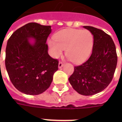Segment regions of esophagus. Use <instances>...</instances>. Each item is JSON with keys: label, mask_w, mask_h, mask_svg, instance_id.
<instances>
[{"label": "esophagus", "mask_w": 122, "mask_h": 122, "mask_svg": "<svg viewBox=\"0 0 122 122\" xmlns=\"http://www.w3.org/2000/svg\"><path fill=\"white\" fill-rule=\"evenodd\" d=\"M63 65H64V64H63L62 62H59V65H58V67H59V68H62V67L63 66Z\"/></svg>", "instance_id": "34e87169"}]
</instances>
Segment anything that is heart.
<instances>
[{"label": "heart", "mask_w": 122, "mask_h": 122, "mask_svg": "<svg viewBox=\"0 0 122 122\" xmlns=\"http://www.w3.org/2000/svg\"><path fill=\"white\" fill-rule=\"evenodd\" d=\"M54 57L65 54L75 64H81L89 57L92 51L94 36L87 30L66 29L56 33L54 40L47 42Z\"/></svg>", "instance_id": "1"}]
</instances>
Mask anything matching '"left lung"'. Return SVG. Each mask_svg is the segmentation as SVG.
<instances>
[{"instance_id": "8db88e82", "label": "left lung", "mask_w": 122, "mask_h": 122, "mask_svg": "<svg viewBox=\"0 0 122 122\" xmlns=\"http://www.w3.org/2000/svg\"><path fill=\"white\" fill-rule=\"evenodd\" d=\"M83 27L94 36L92 54L86 62L74 67V72L68 80L80 94L92 96L103 91L112 81L117 65V55L110 35L92 26Z\"/></svg>"}]
</instances>
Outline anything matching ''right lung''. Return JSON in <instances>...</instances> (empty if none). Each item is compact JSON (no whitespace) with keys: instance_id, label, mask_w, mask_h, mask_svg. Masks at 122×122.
Listing matches in <instances>:
<instances>
[{"instance_id":"1","label":"right lung","mask_w":122,"mask_h":122,"mask_svg":"<svg viewBox=\"0 0 122 122\" xmlns=\"http://www.w3.org/2000/svg\"><path fill=\"white\" fill-rule=\"evenodd\" d=\"M51 31V26L30 23L16 30L7 41L5 68L12 83L22 93L44 92L58 70L59 62L49 55L46 44Z\"/></svg>"}]
</instances>
